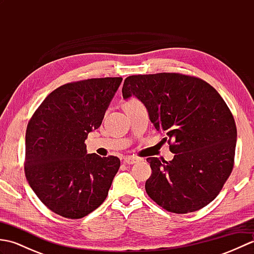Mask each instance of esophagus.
Segmentation results:
<instances>
[{
  "instance_id": "34e87169",
  "label": "esophagus",
  "mask_w": 254,
  "mask_h": 254,
  "mask_svg": "<svg viewBox=\"0 0 254 254\" xmlns=\"http://www.w3.org/2000/svg\"><path fill=\"white\" fill-rule=\"evenodd\" d=\"M138 161V158L136 157H133V156H127V157H124V163L128 164V165H132V164H135Z\"/></svg>"
}]
</instances>
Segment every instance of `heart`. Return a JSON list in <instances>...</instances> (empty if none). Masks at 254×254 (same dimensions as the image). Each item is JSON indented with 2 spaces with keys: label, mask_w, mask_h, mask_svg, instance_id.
Listing matches in <instances>:
<instances>
[{
  "label": "heart",
  "mask_w": 254,
  "mask_h": 254,
  "mask_svg": "<svg viewBox=\"0 0 254 254\" xmlns=\"http://www.w3.org/2000/svg\"><path fill=\"white\" fill-rule=\"evenodd\" d=\"M135 100H136V99H130L128 101H127L126 104H130V102H133V101H135Z\"/></svg>",
  "instance_id": "1"
}]
</instances>
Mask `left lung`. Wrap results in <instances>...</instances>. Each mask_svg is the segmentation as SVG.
<instances>
[{
  "label": "left lung",
  "mask_w": 254,
  "mask_h": 254,
  "mask_svg": "<svg viewBox=\"0 0 254 254\" xmlns=\"http://www.w3.org/2000/svg\"><path fill=\"white\" fill-rule=\"evenodd\" d=\"M124 99L135 96L175 154L170 161L149 157L148 196L176 214L195 212L218 195L235 163L237 127L233 113L205 80L180 73L131 75Z\"/></svg>",
  "instance_id": "8db88e82"
}]
</instances>
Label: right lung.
I'll list each match as a JSON object with an SVG mask.
<instances>
[{
	"label": "right lung",
	"instance_id": "right-lung-1",
	"mask_svg": "<svg viewBox=\"0 0 254 254\" xmlns=\"http://www.w3.org/2000/svg\"><path fill=\"white\" fill-rule=\"evenodd\" d=\"M122 77L89 78L52 91L26 130L25 175L53 213L78 219L105 201L120 168L116 156L87 154L85 139L100 127Z\"/></svg>",
	"mask_w": 254,
	"mask_h": 254
}]
</instances>
